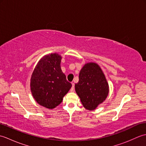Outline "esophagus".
Here are the masks:
<instances>
[{
	"label": "esophagus",
	"mask_w": 146,
	"mask_h": 146,
	"mask_svg": "<svg viewBox=\"0 0 146 146\" xmlns=\"http://www.w3.org/2000/svg\"><path fill=\"white\" fill-rule=\"evenodd\" d=\"M71 84H72V86H71V88L70 89V91L71 92H73L74 91V88H75V84H74L73 82L71 83Z\"/></svg>",
	"instance_id": "esophagus-1"
}]
</instances>
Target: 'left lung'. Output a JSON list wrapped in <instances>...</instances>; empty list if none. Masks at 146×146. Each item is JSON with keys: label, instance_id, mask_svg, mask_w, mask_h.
Masks as SVG:
<instances>
[{"label": "left lung", "instance_id": "8db88e82", "mask_svg": "<svg viewBox=\"0 0 146 146\" xmlns=\"http://www.w3.org/2000/svg\"><path fill=\"white\" fill-rule=\"evenodd\" d=\"M75 90L83 107L88 110H95L105 100L108 94V85L97 64H85L80 70Z\"/></svg>", "mask_w": 146, "mask_h": 146}]
</instances>
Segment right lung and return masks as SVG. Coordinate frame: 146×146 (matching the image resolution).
Returning a JSON list of instances; mask_svg holds the SVG:
<instances>
[{
    "mask_svg": "<svg viewBox=\"0 0 146 146\" xmlns=\"http://www.w3.org/2000/svg\"><path fill=\"white\" fill-rule=\"evenodd\" d=\"M61 57L56 53L41 58L32 74L31 90L38 103L47 108H55L71 87L61 68Z\"/></svg>",
    "mask_w": 146,
    "mask_h": 146,
    "instance_id": "obj_1",
    "label": "right lung"
}]
</instances>
